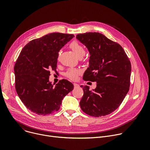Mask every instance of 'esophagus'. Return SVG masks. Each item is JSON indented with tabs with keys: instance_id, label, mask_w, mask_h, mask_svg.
Instances as JSON below:
<instances>
[{
	"instance_id": "esophagus-1",
	"label": "esophagus",
	"mask_w": 150,
	"mask_h": 150,
	"mask_svg": "<svg viewBox=\"0 0 150 150\" xmlns=\"http://www.w3.org/2000/svg\"><path fill=\"white\" fill-rule=\"evenodd\" d=\"M73 85H74V88H79V85H78V84H77V83H74Z\"/></svg>"
}]
</instances>
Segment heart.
Returning a JSON list of instances; mask_svg holds the SVG:
<instances>
[{
    "label": "heart",
    "mask_w": 150,
    "mask_h": 150,
    "mask_svg": "<svg viewBox=\"0 0 150 150\" xmlns=\"http://www.w3.org/2000/svg\"><path fill=\"white\" fill-rule=\"evenodd\" d=\"M70 47L74 54L79 58L83 57L85 54V49L77 41H73L70 43ZM60 52H59V55ZM80 74V71L76 69H70L65 73V76L71 80H76Z\"/></svg>",
    "instance_id": "b5f03b06"
}]
</instances>
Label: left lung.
<instances>
[{"label":"left lung","instance_id":"1","mask_svg":"<svg viewBox=\"0 0 150 150\" xmlns=\"http://www.w3.org/2000/svg\"><path fill=\"white\" fill-rule=\"evenodd\" d=\"M76 38L86 46L91 55L83 79L97 83L92 91L88 86H80L84 93L81 109L93 117L108 115L120 106L129 90L130 62L119 43L101 33H83Z\"/></svg>","mask_w":150,"mask_h":150}]
</instances>
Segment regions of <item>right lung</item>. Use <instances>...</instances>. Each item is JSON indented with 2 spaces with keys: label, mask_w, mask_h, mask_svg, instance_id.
<instances>
[{
  "label": "right lung",
  "mask_w": 150,
  "mask_h": 150,
  "mask_svg": "<svg viewBox=\"0 0 150 150\" xmlns=\"http://www.w3.org/2000/svg\"><path fill=\"white\" fill-rule=\"evenodd\" d=\"M73 35L52 33L32 40L22 49L14 66L15 89L24 105L33 112L46 115L57 111L74 85L65 79L55 87L49 81L56 71L59 50Z\"/></svg>",
  "instance_id": "1"
}]
</instances>
